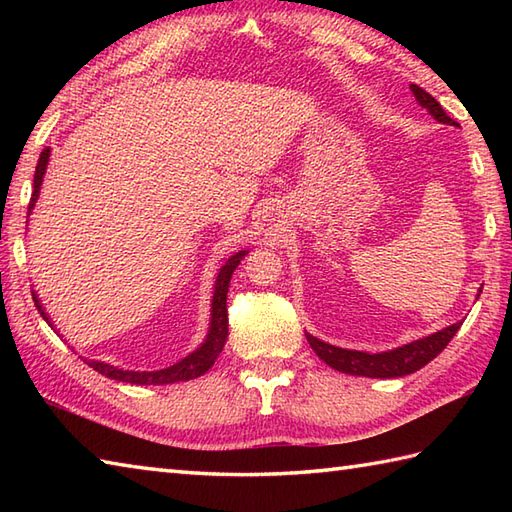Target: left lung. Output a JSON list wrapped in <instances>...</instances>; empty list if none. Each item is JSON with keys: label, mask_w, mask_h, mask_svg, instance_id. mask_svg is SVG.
Instances as JSON below:
<instances>
[{"label": "left lung", "mask_w": 512, "mask_h": 512, "mask_svg": "<svg viewBox=\"0 0 512 512\" xmlns=\"http://www.w3.org/2000/svg\"><path fill=\"white\" fill-rule=\"evenodd\" d=\"M416 101L427 107L429 114L436 118L438 123H447V125H458L453 121L447 112L442 110V105L433 99L429 92H424L420 85H409ZM462 323H453L449 328H444L436 334L427 336V339L413 341L409 345L396 347L391 352L383 354H365V352H356V350H343V347H334L330 343L319 341L317 336L306 334L308 343L323 363H328L330 367L339 369L343 374H352V376H369V378H398V376H407L418 372L420 367L431 363L444 347L449 345V341L455 336V332L460 330Z\"/></svg>", "instance_id": "8db88e82"}]
</instances>
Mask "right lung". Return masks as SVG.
<instances>
[{
	"label": "right lung",
	"mask_w": 512,
	"mask_h": 512,
	"mask_svg": "<svg viewBox=\"0 0 512 512\" xmlns=\"http://www.w3.org/2000/svg\"><path fill=\"white\" fill-rule=\"evenodd\" d=\"M48 158H50V147L43 149L41 156H39L37 169H35V189H32L28 211H32V206H35V202L39 198V189H41V182H43V173H46V167H48ZM244 255H246V250H239V253H235L220 268V273H217L213 303H211L213 310H211L209 334H206V341L198 347V350L189 354L187 358H182L180 363L165 367V369H158V372H129V369H118V367H112L107 363H99V361H85V363L94 367L96 372L107 376V378L121 380V383H132V385H169V383H178V380H191V378L202 376L206 369H209L215 363V358L220 356L222 347L226 343V336H228L226 292H228V284H231L233 270L237 268L239 262H242ZM32 299H35V306L41 312V317L48 321V314L43 312V306L39 303L37 295H32ZM50 328H52V323H50Z\"/></svg>",
	"instance_id": "add662e5"
}]
</instances>
